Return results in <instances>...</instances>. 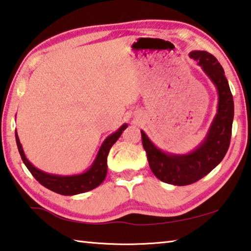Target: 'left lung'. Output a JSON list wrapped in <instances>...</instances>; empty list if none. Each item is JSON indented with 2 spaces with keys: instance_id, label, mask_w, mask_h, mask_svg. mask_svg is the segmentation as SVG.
Returning a JSON list of instances; mask_svg holds the SVG:
<instances>
[{
  "instance_id": "8db88e82",
  "label": "left lung",
  "mask_w": 251,
  "mask_h": 251,
  "mask_svg": "<svg viewBox=\"0 0 251 251\" xmlns=\"http://www.w3.org/2000/svg\"><path fill=\"white\" fill-rule=\"evenodd\" d=\"M190 57L199 62L219 91L218 114L202 145L186 155H171L159 150L141 131L142 146L151 171L164 183L185 186L196 183L209 174L226 154L232 137L234 101L224 70L212 54L194 51Z\"/></svg>"
}]
</instances>
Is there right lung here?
<instances>
[{"instance_id":"add662e5","label":"right lung","mask_w":251,"mask_h":251,"mask_svg":"<svg viewBox=\"0 0 251 251\" xmlns=\"http://www.w3.org/2000/svg\"><path fill=\"white\" fill-rule=\"evenodd\" d=\"M126 127H127L126 124L123 125L116 132L107 137L105 141L103 142V145L101 146L96 161L93 162L92 166L86 172V173L80 174V175H74V176L51 175L36 169L30 162L26 159V156H25L22 145L21 142H19L16 131H15V137H16L17 148L19 151V154L22 156V160L25 163V165L27 166L29 172L32 174L33 177L36 178L42 186H44V187L54 191V193L60 194L63 196H73V195L86 193V191H89L93 188H96L102 183L103 180H104L106 176V172H107V165H106L107 154H109L111 147L115 144L117 139L120 138L123 130L126 129Z\"/></svg>"}]
</instances>
